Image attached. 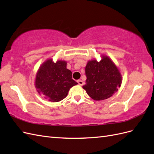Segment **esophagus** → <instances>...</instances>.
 <instances>
[{
  "label": "esophagus",
  "mask_w": 154,
  "mask_h": 154,
  "mask_svg": "<svg viewBox=\"0 0 154 154\" xmlns=\"http://www.w3.org/2000/svg\"><path fill=\"white\" fill-rule=\"evenodd\" d=\"M77 82H78V84L80 85H82L83 84V81H82V80H78Z\"/></svg>",
  "instance_id": "1"
}]
</instances>
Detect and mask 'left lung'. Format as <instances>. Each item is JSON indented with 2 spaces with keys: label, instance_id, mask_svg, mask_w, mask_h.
I'll return each instance as SVG.
<instances>
[{
  "label": "left lung",
  "instance_id": "obj_1",
  "mask_svg": "<svg viewBox=\"0 0 154 154\" xmlns=\"http://www.w3.org/2000/svg\"><path fill=\"white\" fill-rule=\"evenodd\" d=\"M101 58L100 62L93 60L87 63L86 84L83 86L87 94L96 101L111 97L122 84V74L114 63L107 56Z\"/></svg>",
  "mask_w": 154,
  "mask_h": 154
}]
</instances>
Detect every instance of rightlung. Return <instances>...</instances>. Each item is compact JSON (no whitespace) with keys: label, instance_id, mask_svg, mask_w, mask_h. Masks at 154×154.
Wrapping results in <instances>:
<instances>
[{"label":"right lung","instance_id":"obj_1","mask_svg":"<svg viewBox=\"0 0 154 154\" xmlns=\"http://www.w3.org/2000/svg\"><path fill=\"white\" fill-rule=\"evenodd\" d=\"M78 84L72 79V72L67 69V62L56 63L49 59L40 67L36 73L35 87L40 94L52 102H58L67 96L72 87Z\"/></svg>","mask_w":154,"mask_h":154}]
</instances>
